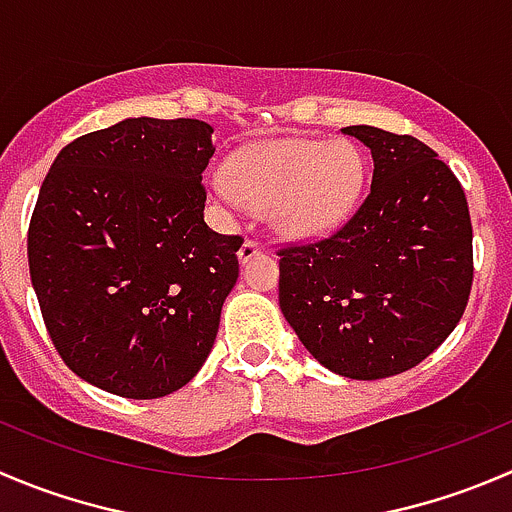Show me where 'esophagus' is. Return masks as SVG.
Segmentation results:
<instances>
[{"mask_svg":"<svg viewBox=\"0 0 512 512\" xmlns=\"http://www.w3.org/2000/svg\"><path fill=\"white\" fill-rule=\"evenodd\" d=\"M262 250H265V247H262V242H257V240H252V237H247V240L242 242V247H240V252H237V257H240V262H242V265H245V262H252L257 255H262Z\"/></svg>","mask_w":512,"mask_h":512,"instance_id":"1","label":"esophagus"}]
</instances>
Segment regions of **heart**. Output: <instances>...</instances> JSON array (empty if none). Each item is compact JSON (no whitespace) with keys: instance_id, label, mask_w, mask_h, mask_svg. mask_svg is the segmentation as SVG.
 I'll return each instance as SVG.
<instances>
[{"instance_id":"heart-1","label":"heart","mask_w":512,"mask_h":512,"mask_svg":"<svg viewBox=\"0 0 512 512\" xmlns=\"http://www.w3.org/2000/svg\"><path fill=\"white\" fill-rule=\"evenodd\" d=\"M365 162L350 142L287 140L265 142L230 162L215 190L227 205L270 210L282 235L310 240L330 235L347 220L362 192Z\"/></svg>"}]
</instances>
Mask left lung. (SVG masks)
<instances>
[{
	"mask_svg": "<svg viewBox=\"0 0 512 512\" xmlns=\"http://www.w3.org/2000/svg\"><path fill=\"white\" fill-rule=\"evenodd\" d=\"M370 150L372 185L325 240L282 247L280 310L320 365L352 380L400 375L455 330L473 287L468 200L410 135L345 127Z\"/></svg>",
	"mask_w": 512,
	"mask_h": 512,
	"instance_id": "8db88e82",
	"label": "left lung"
}]
</instances>
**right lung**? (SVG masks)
<instances>
[{"label": "right lung", "mask_w": 512, "mask_h": 512, "mask_svg": "<svg viewBox=\"0 0 512 512\" xmlns=\"http://www.w3.org/2000/svg\"><path fill=\"white\" fill-rule=\"evenodd\" d=\"M212 132L200 119H122L69 142L44 177L29 275L54 347L94 388L165 398L215 345L242 237L202 215Z\"/></svg>", "instance_id": "right-lung-1"}]
</instances>
